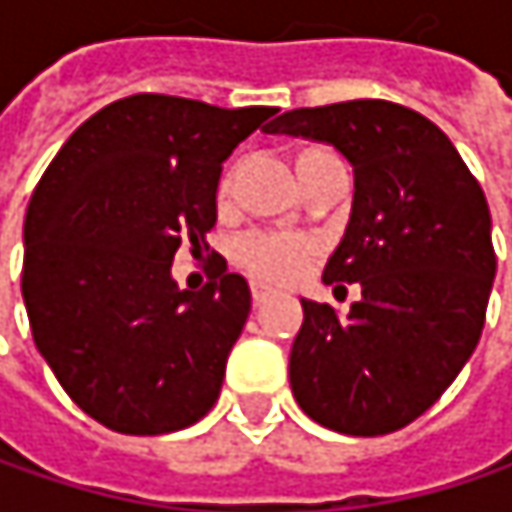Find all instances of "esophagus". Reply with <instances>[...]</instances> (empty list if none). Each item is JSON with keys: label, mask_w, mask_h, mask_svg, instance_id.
<instances>
[{"label": "esophagus", "mask_w": 512, "mask_h": 512, "mask_svg": "<svg viewBox=\"0 0 512 512\" xmlns=\"http://www.w3.org/2000/svg\"><path fill=\"white\" fill-rule=\"evenodd\" d=\"M266 296H272V287H266V284L255 281V284H252V299H255L257 305H260V302H263Z\"/></svg>", "instance_id": "esophagus-1"}]
</instances>
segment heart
Instances as JSON below:
<instances>
[{
	"mask_svg": "<svg viewBox=\"0 0 512 512\" xmlns=\"http://www.w3.org/2000/svg\"><path fill=\"white\" fill-rule=\"evenodd\" d=\"M311 151H320V148H305V151H299V156L311 154ZM228 195H231V174H225L219 183V201H225ZM311 255H314V243L308 237H296V234H249L237 246V257L246 263V269L252 275L263 278V281L299 278Z\"/></svg>",
	"mask_w": 512,
	"mask_h": 512,
	"instance_id": "b5f03b06",
	"label": "heart"
}]
</instances>
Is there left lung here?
<instances>
[{
	"instance_id": "obj_1",
	"label": "left lung",
	"mask_w": 512,
	"mask_h": 512,
	"mask_svg": "<svg viewBox=\"0 0 512 512\" xmlns=\"http://www.w3.org/2000/svg\"><path fill=\"white\" fill-rule=\"evenodd\" d=\"M266 133L326 142L356 177L323 281L358 284L361 299L347 317L302 299L293 397L335 433H394L442 397L480 341L495 281L486 195L433 121L388 100L293 109Z\"/></svg>"
}]
</instances>
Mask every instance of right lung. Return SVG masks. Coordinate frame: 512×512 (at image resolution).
<instances>
[{"label": "right lung", "instance_id": "obj_1", "mask_svg": "<svg viewBox=\"0 0 512 512\" xmlns=\"http://www.w3.org/2000/svg\"><path fill=\"white\" fill-rule=\"evenodd\" d=\"M272 106L219 109L133 94L61 145L23 225V302L38 353L70 400L103 427L159 436L201 421L252 311L225 260L180 290V243L216 225L222 162Z\"/></svg>", "mask_w": 512, "mask_h": 512}]
</instances>
